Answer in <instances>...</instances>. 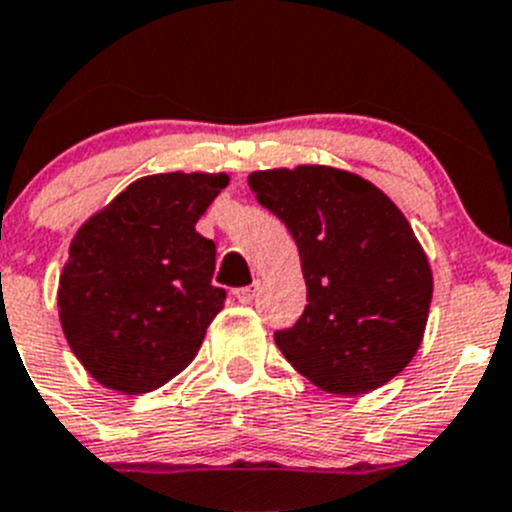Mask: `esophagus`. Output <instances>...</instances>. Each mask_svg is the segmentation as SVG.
I'll use <instances>...</instances> for the list:
<instances>
[{
    "instance_id": "34e87169",
    "label": "esophagus",
    "mask_w": 512,
    "mask_h": 512,
    "mask_svg": "<svg viewBox=\"0 0 512 512\" xmlns=\"http://www.w3.org/2000/svg\"><path fill=\"white\" fill-rule=\"evenodd\" d=\"M257 290H260V285H257V283L245 285V288H237V290H234V298H237L239 303H245V306H250V303L255 301Z\"/></svg>"
}]
</instances>
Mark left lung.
Segmentation results:
<instances>
[{
	"mask_svg": "<svg viewBox=\"0 0 512 512\" xmlns=\"http://www.w3.org/2000/svg\"><path fill=\"white\" fill-rule=\"evenodd\" d=\"M250 188L301 255V319L275 331L290 365L326 393L362 395L393 380L426 329L434 278L411 224L365 178L326 165L257 170Z\"/></svg>",
	"mask_w": 512,
	"mask_h": 512,
	"instance_id": "1",
	"label": "left lung"
}]
</instances>
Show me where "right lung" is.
I'll list each match as a JSON object with an SVG mask.
<instances>
[{
	"label": "right lung",
	"instance_id": "add662e5",
	"mask_svg": "<svg viewBox=\"0 0 512 512\" xmlns=\"http://www.w3.org/2000/svg\"><path fill=\"white\" fill-rule=\"evenodd\" d=\"M224 173H160L124 188L78 229L58 288L61 326L96 382L150 393L186 370L227 290L196 232Z\"/></svg>",
	"mask_w": 512,
	"mask_h": 512
}]
</instances>
